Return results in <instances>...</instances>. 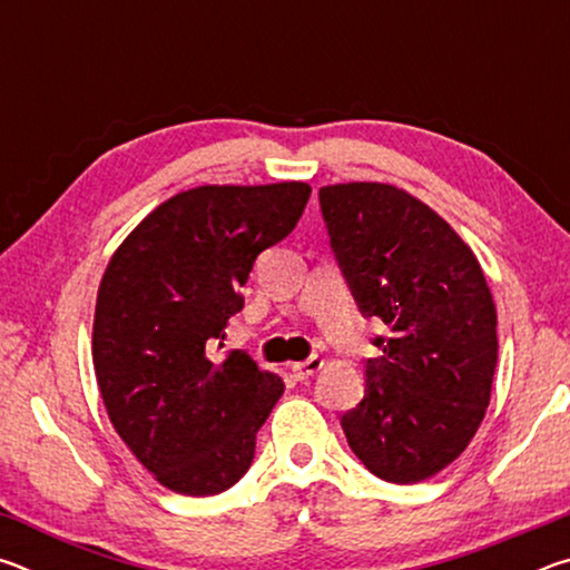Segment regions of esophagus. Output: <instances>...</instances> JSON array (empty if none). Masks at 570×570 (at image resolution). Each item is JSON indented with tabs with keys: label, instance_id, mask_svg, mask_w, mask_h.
<instances>
[{
	"label": "esophagus",
	"instance_id": "obj_1",
	"mask_svg": "<svg viewBox=\"0 0 570 570\" xmlns=\"http://www.w3.org/2000/svg\"><path fill=\"white\" fill-rule=\"evenodd\" d=\"M324 366V360L322 356H308L306 362H296V364H292V374L296 380H308L312 377V374H316Z\"/></svg>",
	"mask_w": 570,
	"mask_h": 570
}]
</instances>
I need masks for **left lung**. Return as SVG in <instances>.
Wrapping results in <instances>:
<instances>
[{
  "label": "left lung",
  "mask_w": 570,
  "mask_h": 570,
  "mask_svg": "<svg viewBox=\"0 0 570 570\" xmlns=\"http://www.w3.org/2000/svg\"><path fill=\"white\" fill-rule=\"evenodd\" d=\"M332 246L364 316L390 326L366 360L364 400L342 417L374 475L412 485L475 438L493 390L498 314L480 262L445 218L392 183L320 190Z\"/></svg>",
  "instance_id": "obj_1"
}]
</instances>
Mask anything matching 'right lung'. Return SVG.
<instances>
[{
	"label": "right lung",
	"mask_w": 570,
	"mask_h": 570,
	"mask_svg": "<svg viewBox=\"0 0 570 570\" xmlns=\"http://www.w3.org/2000/svg\"><path fill=\"white\" fill-rule=\"evenodd\" d=\"M312 186L180 190L115 248L95 302L92 364L115 432L173 493L206 498L246 475L284 380L224 346L256 256L292 234Z\"/></svg>",
	"instance_id": "add662e5"
}]
</instances>
